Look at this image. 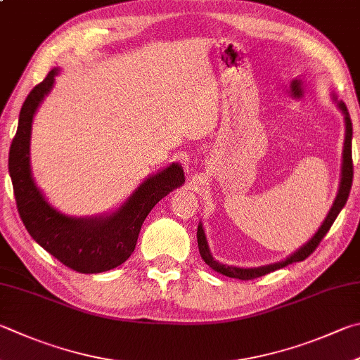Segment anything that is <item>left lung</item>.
<instances>
[{
  "instance_id": "8db88e82",
  "label": "left lung",
  "mask_w": 360,
  "mask_h": 360,
  "mask_svg": "<svg viewBox=\"0 0 360 360\" xmlns=\"http://www.w3.org/2000/svg\"><path fill=\"white\" fill-rule=\"evenodd\" d=\"M332 101L337 103V107L340 112L345 116V143H343V162H342V176H340V186H338V193L334 200V205H332L330 211L326 215V219L323 221V225L318 228V231L315 233L309 243L304 244L300 248H297L296 252L291 253L290 257H286L285 259L278 261V263H272V264H266V266H259V267H236V266H228V264H221L219 261H215L214 257L211 255V250H209L207 240H206V234L205 230H202V224L200 221L198 230H197V239H198V248H200V255L201 258L205 259V263L214 269L215 272L221 274V276L231 277V278H239V280H252L261 276H266L272 271H277L280 267H285L291 263H296V261H304L305 258H309L310 255L315 252V248L318 244L321 243V239L326 236V233L330 230L332 224H334L337 215L342 211L343 206L346 205L349 197V191L352 186V153H351V141H352V122L348 113V108H346L345 103L342 101L337 99L335 94H332Z\"/></svg>"
}]
</instances>
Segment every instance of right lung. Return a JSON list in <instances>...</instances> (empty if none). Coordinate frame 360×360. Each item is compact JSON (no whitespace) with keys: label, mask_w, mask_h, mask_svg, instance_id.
<instances>
[{"label":"right lung","mask_w":360,"mask_h":360,"mask_svg":"<svg viewBox=\"0 0 360 360\" xmlns=\"http://www.w3.org/2000/svg\"><path fill=\"white\" fill-rule=\"evenodd\" d=\"M55 68L32 88L18 116L17 134L9 149V174L20 219L31 238L64 266L82 274L105 272L122 264L136 245L141 225L151 209L184 184L179 163L149 176L113 212L96 217H72L45 200L31 173L30 143L32 120L53 88Z\"/></svg>","instance_id":"obj_1"}]
</instances>
